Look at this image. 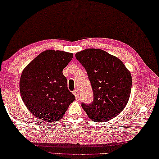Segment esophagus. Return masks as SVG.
Segmentation results:
<instances>
[{
    "instance_id": "esophagus-1",
    "label": "esophagus",
    "mask_w": 159,
    "mask_h": 159,
    "mask_svg": "<svg viewBox=\"0 0 159 159\" xmlns=\"http://www.w3.org/2000/svg\"><path fill=\"white\" fill-rule=\"evenodd\" d=\"M72 93H73V94L75 96V98H76V99L79 100L80 96H79V92H78L77 89H75L73 91V92H72Z\"/></svg>"
}]
</instances>
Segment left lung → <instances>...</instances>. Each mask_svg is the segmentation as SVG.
Listing matches in <instances>:
<instances>
[{"instance_id":"1","label":"left lung","mask_w":159,"mask_h":159,"mask_svg":"<svg viewBox=\"0 0 159 159\" xmlns=\"http://www.w3.org/2000/svg\"><path fill=\"white\" fill-rule=\"evenodd\" d=\"M87 72L93 92V101L82 103L94 122H106L125 107L131 93L132 76L120 60L101 49L87 48L75 54Z\"/></svg>"}]
</instances>
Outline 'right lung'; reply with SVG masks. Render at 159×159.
Returning a JSON list of instances; mask_svg holds the SVG:
<instances>
[{
    "instance_id": "obj_1",
    "label": "right lung",
    "mask_w": 159,
    "mask_h": 159,
    "mask_svg": "<svg viewBox=\"0 0 159 159\" xmlns=\"http://www.w3.org/2000/svg\"><path fill=\"white\" fill-rule=\"evenodd\" d=\"M73 58V53L46 50L23 70L20 92L26 107L36 118L54 123L63 117L75 97L67 88L62 70Z\"/></svg>"
}]
</instances>
